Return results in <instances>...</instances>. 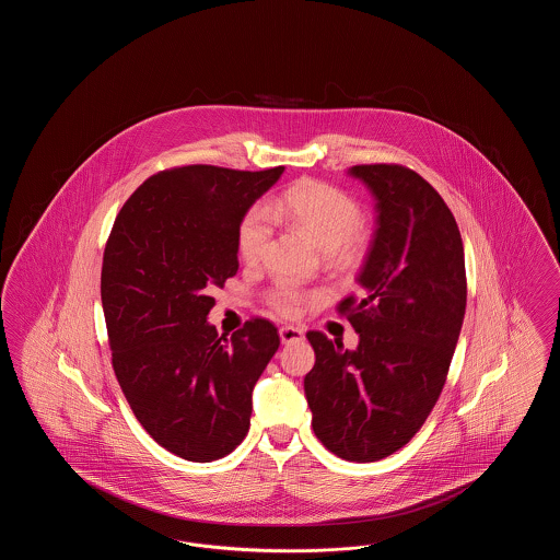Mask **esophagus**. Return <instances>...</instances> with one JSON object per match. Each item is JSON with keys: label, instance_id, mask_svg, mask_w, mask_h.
<instances>
[{"label": "esophagus", "instance_id": "1", "mask_svg": "<svg viewBox=\"0 0 560 560\" xmlns=\"http://www.w3.org/2000/svg\"><path fill=\"white\" fill-rule=\"evenodd\" d=\"M279 336H281V342H283V345H292V342L304 340V329L293 327V325H283V327L279 329Z\"/></svg>", "mask_w": 560, "mask_h": 560}]
</instances>
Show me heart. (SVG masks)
Segmentation results:
<instances>
[{"instance_id": "obj_1", "label": "heart", "mask_w": 560, "mask_h": 560, "mask_svg": "<svg viewBox=\"0 0 560 560\" xmlns=\"http://www.w3.org/2000/svg\"><path fill=\"white\" fill-rule=\"evenodd\" d=\"M268 218L285 220L338 260H350L361 247L359 226L363 213L359 203L340 188L306 178L285 188L268 206L267 212L254 208L243 215L237 249L247 265L258 262L267 247L270 237ZM308 300H313L311 293L300 292L288 283H279L267 292L268 306L283 317H295Z\"/></svg>"}]
</instances>
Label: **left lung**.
I'll return each instance as SVG.
<instances>
[{"mask_svg":"<svg viewBox=\"0 0 560 560\" xmlns=\"http://www.w3.org/2000/svg\"><path fill=\"white\" fill-rule=\"evenodd\" d=\"M350 174L377 199L363 292L336 306L359 347L308 331L317 359L304 393L329 452L377 462L413 439L441 397L466 313V265L452 210L418 172L370 163Z\"/></svg>","mask_w":560,"mask_h":560,"instance_id":"obj_1","label":"left lung"}]
</instances>
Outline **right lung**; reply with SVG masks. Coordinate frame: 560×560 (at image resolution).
Listing matches in <instances>:
<instances>
[{
    "label": "right lung",
    "instance_id": "1",
    "mask_svg": "<svg viewBox=\"0 0 560 560\" xmlns=\"http://www.w3.org/2000/svg\"><path fill=\"white\" fill-rule=\"evenodd\" d=\"M283 170H163L133 190L108 235L101 295L113 370L136 420L188 462L220 459L245 439L252 390L279 348L270 320H245L226 338L208 313L213 288L240 270L243 215Z\"/></svg>",
    "mask_w": 560,
    "mask_h": 560
}]
</instances>
